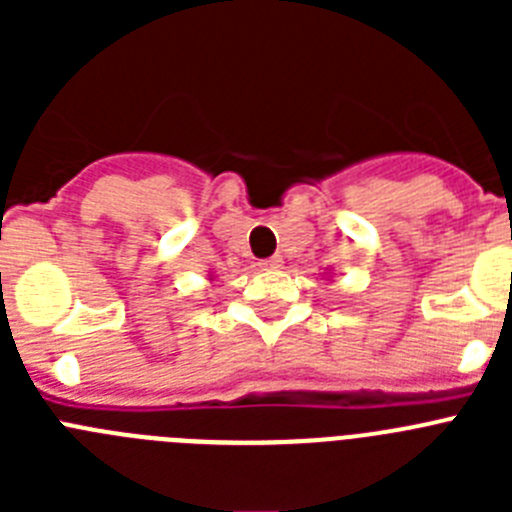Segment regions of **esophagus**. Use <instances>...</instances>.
<instances>
[{"label": "esophagus", "mask_w": 512, "mask_h": 512, "mask_svg": "<svg viewBox=\"0 0 512 512\" xmlns=\"http://www.w3.org/2000/svg\"><path fill=\"white\" fill-rule=\"evenodd\" d=\"M284 264V259L282 256H271V259H264V261H259V266L261 269H279V266Z\"/></svg>", "instance_id": "esophagus-1"}]
</instances>
